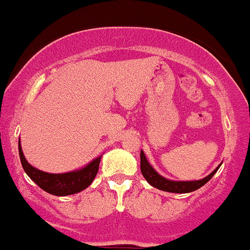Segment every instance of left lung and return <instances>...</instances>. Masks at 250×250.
<instances>
[{
  "label": "left lung",
  "instance_id": "8db88e82",
  "mask_svg": "<svg viewBox=\"0 0 250 250\" xmlns=\"http://www.w3.org/2000/svg\"><path fill=\"white\" fill-rule=\"evenodd\" d=\"M222 164V163H221ZM221 164L216 167L214 171L208 174L207 177L200 180H193V181H175V180H168V179L164 178L163 175H160L153 167L151 166V164L148 163L146 159V155L144 154V151H140V171H142L144 178L147 180V183L151 186L155 187V188L160 190H165V192L169 193H190L193 190L199 189L200 187L204 186L205 184H207L210 179L213 178V175L218 172V169L221 166Z\"/></svg>",
  "mask_w": 250,
  "mask_h": 250
}]
</instances>
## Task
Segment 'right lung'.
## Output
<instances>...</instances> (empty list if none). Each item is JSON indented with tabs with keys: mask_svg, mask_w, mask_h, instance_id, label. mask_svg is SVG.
Segmentation results:
<instances>
[{
	"mask_svg": "<svg viewBox=\"0 0 250 250\" xmlns=\"http://www.w3.org/2000/svg\"><path fill=\"white\" fill-rule=\"evenodd\" d=\"M21 164L28 177L46 193L57 196H66L82 192L90 186L98 173L102 155L90 161L86 166L66 173H48L31 166L23 154L21 140H19Z\"/></svg>",
	"mask_w": 250,
	"mask_h": 250,
	"instance_id": "1",
	"label": "right lung"
}]
</instances>
